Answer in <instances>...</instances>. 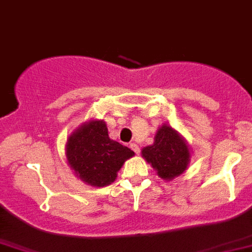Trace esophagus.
<instances>
[{
    "instance_id": "1",
    "label": "esophagus",
    "mask_w": 252,
    "mask_h": 252,
    "mask_svg": "<svg viewBox=\"0 0 252 252\" xmlns=\"http://www.w3.org/2000/svg\"><path fill=\"white\" fill-rule=\"evenodd\" d=\"M130 149H132L133 151L136 152L137 155H138V154H139V147H138V145H136V143H130Z\"/></svg>"
}]
</instances>
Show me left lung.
I'll list each match as a JSON object with an SVG mask.
<instances>
[{
  "mask_svg": "<svg viewBox=\"0 0 252 252\" xmlns=\"http://www.w3.org/2000/svg\"><path fill=\"white\" fill-rule=\"evenodd\" d=\"M142 156L160 178L170 181L187 169L191 154L186 139L172 126L162 124L154 143L142 149Z\"/></svg>",
  "mask_w": 252,
  "mask_h": 252,
  "instance_id": "left-lung-1",
  "label": "left lung"
}]
</instances>
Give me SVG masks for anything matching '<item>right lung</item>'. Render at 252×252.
I'll return each instance as SVG.
<instances>
[{
  "label": "right lung",
  "instance_id": "obj_1",
  "mask_svg": "<svg viewBox=\"0 0 252 252\" xmlns=\"http://www.w3.org/2000/svg\"><path fill=\"white\" fill-rule=\"evenodd\" d=\"M65 155L78 178L94 187H105L115 181L134 152L110 138L103 120H90L69 136Z\"/></svg>",
  "mask_w": 252,
  "mask_h": 252
}]
</instances>
